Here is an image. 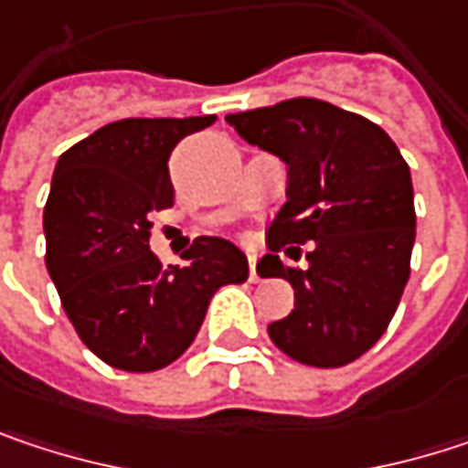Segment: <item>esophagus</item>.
<instances>
[{
	"label": "esophagus",
	"mask_w": 468,
	"mask_h": 468,
	"mask_svg": "<svg viewBox=\"0 0 468 468\" xmlns=\"http://www.w3.org/2000/svg\"><path fill=\"white\" fill-rule=\"evenodd\" d=\"M249 276H251V282H260V273H257V254L254 251H249Z\"/></svg>",
	"instance_id": "obj_1"
}]
</instances>
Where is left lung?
<instances>
[{
    "label": "left lung",
    "instance_id": "1",
    "mask_svg": "<svg viewBox=\"0 0 468 468\" xmlns=\"http://www.w3.org/2000/svg\"><path fill=\"white\" fill-rule=\"evenodd\" d=\"M228 124L287 165V203L257 273L287 279L295 309L268 325L271 341L317 368L357 360L390 325L410 279V165L382 127L312 97L230 113ZM306 239L315 240L310 268L287 269L275 251Z\"/></svg>",
    "mask_w": 468,
    "mask_h": 468
}]
</instances>
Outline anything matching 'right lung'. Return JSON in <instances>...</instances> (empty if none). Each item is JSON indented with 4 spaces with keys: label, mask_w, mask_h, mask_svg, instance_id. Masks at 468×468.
Wrapping results in <instances>:
<instances>
[{
    "label": "right lung",
    "mask_w": 468,
    "mask_h": 468,
    "mask_svg": "<svg viewBox=\"0 0 468 468\" xmlns=\"http://www.w3.org/2000/svg\"><path fill=\"white\" fill-rule=\"evenodd\" d=\"M214 116L122 119L67 148L46 203V265L80 341L122 371H156L186 352L214 292L249 279L246 254L203 235L162 265L151 214L173 206L167 159Z\"/></svg>",
    "instance_id": "1"
}]
</instances>
